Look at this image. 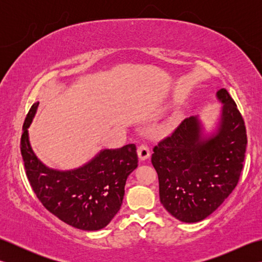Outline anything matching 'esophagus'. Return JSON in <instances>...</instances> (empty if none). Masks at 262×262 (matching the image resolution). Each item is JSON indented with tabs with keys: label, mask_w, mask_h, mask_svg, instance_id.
I'll use <instances>...</instances> for the list:
<instances>
[{
	"label": "esophagus",
	"mask_w": 262,
	"mask_h": 262,
	"mask_svg": "<svg viewBox=\"0 0 262 262\" xmlns=\"http://www.w3.org/2000/svg\"><path fill=\"white\" fill-rule=\"evenodd\" d=\"M137 154H138V158H140L142 161L147 160L149 158V154H151L148 145H146V144H141L137 148Z\"/></svg>",
	"instance_id": "esophagus-1"
}]
</instances>
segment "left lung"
Instances as JSON below:
<instances>
[{"mask_svg": "<svg viewBox=\"0 0 262 262\" xmlns=\"http://www.w3.org/2000/svg\"><path fill=\"white\" fill-rule=\"evenodd\" d=\"M217 98L224 105L215 134L205 137L199 119L189 117L153 148L161 204L185 223L203 221L219 208L243 168L248 138L242 115L226 89Z\"/></svg>", "mask_w": 262, "mask_h": 262, "instance_id": "1", "label": "left lung"}]
</instances>
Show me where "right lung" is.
<instances>
[{
    "instance_id": "obj_1",
    "label": "right lung",
    "mask_w": 262,
    "mask_h": 262,
    "mask_svg": "<svg viewBox=\"0 0 262 262\" xmlns=\"http://www.w3.org/2000/svg\"><path fill=\"white\" fill-rule=\"evenodd\" d=\"M38 104L33 103L26 117L20 145L33 192L64 223L84 231L103 229L120 209L127 177L137 168L136 145L103 149L75 170L49 169L33 153L28 135Z\"/></svg>"
}]
</instances>
